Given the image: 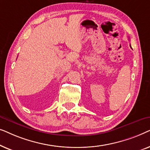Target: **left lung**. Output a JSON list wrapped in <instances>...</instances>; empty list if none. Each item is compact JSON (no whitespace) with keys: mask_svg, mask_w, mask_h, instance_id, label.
<instances>
[{"mask_svg":"<svg viewBox=\"0 0 150 150\" xmlns=\"http://www.w3.org/2000/svg\"><path fill=\"white\" fill-rule=\"evenodd\" d=\"M130 47H131V46H130Z\"/></svg>","mask_w":150,"mask_h":150,"instance_id":"8db88e82","label":"left lung"}]
</instances>
